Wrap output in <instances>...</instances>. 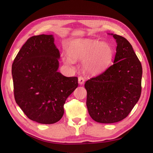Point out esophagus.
Here are the masks:
<instances>
[{
    "label": "esophagus",
    "mask_w": 153,
    "mask_h": 153,
    "mask_svg": "<svg viewBox=\"0 0 153 153\" xmlns=\"http://www.w3.org/2000/svg\"><path fill=\"white\" fill-rule=\"evenodd\" d=\"M84 82H85V79H84V77L82 76H79L78 77V83L80 85H82V84L84 83Z\"/></svg>",
    "instance_id": "obj_1"
}]
</instances>
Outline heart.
<instances>
[{
	"instance_id": "heart-1",
	"label": "heart",
	"mask_w": 153,
	"mask_h": 153,
	"mask_svg": "<svg viewBox=\"0 0 153 153\" xmlns=\"http://www.w3.org/2000/svg\"><path fill=\"white\" fill-rule=\"evenodd\" d=\"M68 57L64 62L70 65L74 60H83V68L91 75H97L105 70L112 60L113 51L110 45L95 40H80L68 48Z\"/></svg>"
}]
</instances>
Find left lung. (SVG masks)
Here are the masks:
<instances>
[{"mask_svg":"<svg viewBox=\"0 0 153 153\" xmlns=\"http://www.w3.org/2000/svg\"><path fill=\"white\" fill-rule=\"evenodd\" d=\"M111 35L117 43L114 64L85 83L89 115L97 122L102 123L126 118L141 93V62L126 38Z\"/></svg>","mask_w":153,"mask_h":153,"instance_id":"left-lung-1","label":"left lung"}]
</instances>
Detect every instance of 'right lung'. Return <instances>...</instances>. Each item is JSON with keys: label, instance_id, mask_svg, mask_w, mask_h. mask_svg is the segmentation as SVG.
<instances>
[{"label": "right lung", "instance_id": "add662e5", "mask_svg": "<svg viewBox=\"0 0 153 153\" xmlns=\"http://www.w3.org/2000/svg\"><path fill=\"white\" fill-rule=\"evenodd\" d=\"M54 41L53 35L28 39L12 66L16 103L28 118L43 124L59 121L66 100L78 86L77 77L57 71L60 55Z\"/></svg>", "mask_w": 153, "mask_h": 153}]
</instances>
